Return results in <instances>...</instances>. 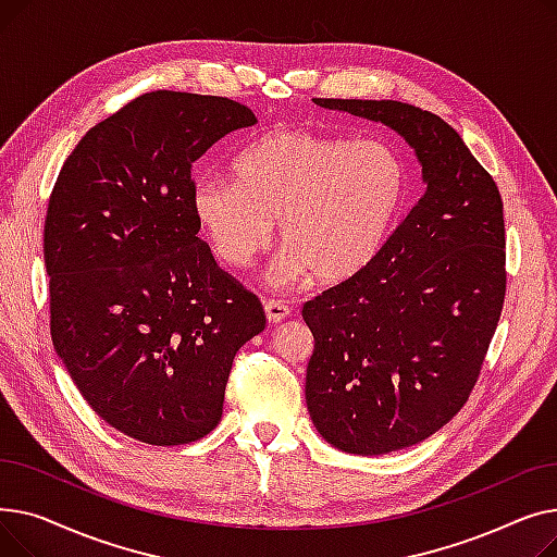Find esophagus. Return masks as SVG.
<instances>
[{"label":"esophagus","instance_id":"34e87169","mask_svg":"<svg viewBox=\"0 0 557 557\" xmlns=\"http://www.w3.org/2000/svg\"><path fill=\"white\" fill-rule=\"evenodd\" d=\"M263 311H267V320L271 325L282 323V320L288 315V307L282 300H269L263 305Z\"/></svg>","mask_w":557,"mask_h":557}]
</instances>
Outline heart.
<instances>
[{
    "instance_id": "obj_1",
    "label": "heart",
    "mask_w": 557,
    "mask_h": 557,
    "mask_svg": "<svg viewBox=\"0 0 557 557\" xmlns=\"http://www.w3.org/2000/svg\"><path fill=\"white\" fill-rule=\"evenodd\" d=\"M232 173L234 181L196 183V227L225 267L246 269L280 221V282L313 273L336 286L363 275L388 246L408 194L406 164L386 141L290 126L252 139Z\"/></svg>"
}]
</instances>
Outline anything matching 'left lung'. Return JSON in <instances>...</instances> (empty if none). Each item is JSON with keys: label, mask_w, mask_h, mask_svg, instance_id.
<instances>
[{"label": "left lung", "mask_w": 557, "mask_h": 557, "mask_svg": "<svg viewBox=\"0 0 557 557\" xmlns=\"http://www.w3.org/2000/svg\"><path fill=\"white\" fill-rule=\"evenodd\" d=\"M411 146L424 191L372 267L302 307L313 334L307 408L357 456L418 445L470 397L506 296L504 202L441 116L399 101L315 99Z\"/></svg>", "instance_id": "obj_1"}]
</instances>
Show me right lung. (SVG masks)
Masks as SVG:
<instances>
[{
	"mask_svg": "<svg viewBox=\"0 0 557 557\" xmlns=\"http://www.w3.org/2000/svg\"><path fill=\"white\" fill-rule=\"evenodd\" d=\"M223 97L144 95L85 133L45 219L51 341L78 393L146 445H187L221 420L259 300L198 237L191 164L255 126Z\"/></svg>",
	"mask_w": 557,
	"mask_h": 557,
	"instance_id": "1",
	"label": "right lung"
}]
</instances>
